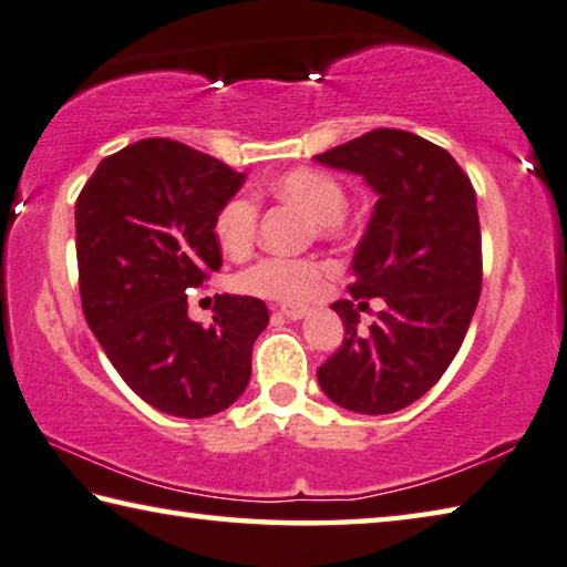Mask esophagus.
I'll return each instance as SVG.
<instances>
[{"label": "esophagus", "instance_id": "obj_1", "mask_svg": "<svg viewBox=\"0 0 567 567\" xmlns=\"http://www.w3.org/2000/svg\"><path fill=\"white\" fill-rule=\"evenodd\" d=\"M281 316H286L288 320H301V318H306V308H298V306H281V311H279Z\"/></svg>", "mask_w": 567, "mask_h": 567}]
</instances>
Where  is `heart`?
<instances>
[{
  "mask_svg": "<svg viewBox=\"0 0 567 567\" xmlns=\"http://www.w3.org/2000/svg\"><path fill=\"white\" fill-rule=\"evenodd\" d=\"M274 199L286 202L316 221V229L323 237H336L343 229V215L348 209V189L336 175L318 167H296L269 179L264 185ZM259 224V207L247 195H234L219 207L215 217V237L219 247L239 256L247 251ZM326 269L313 259H284V256H266L247 271L237 276V288L271 301L306 303L320 291Z\"/></svg>",
  "mask_w": 567,
  "mask_h": 567,
  "instance_id": "obj_1",
  "label": "heart"
}]
</instances>
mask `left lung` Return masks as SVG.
<instances>
[{"mask_svg":"<svg viewBox=\"0 0 567 567\" xmlns=\"http://www.w3.org/2000/svg\"><path fill=\"white\" fill-rule=\"evenodd\" d=\"M316 163L360 175L375 192L352 256V298H382L368 333L352 301H336L346 338L318 368L343 410L390 414L430 392L464 343L482 293L476 192L456 159L424 137L380 127Z\"/></svg>","mask_w":567,"mask_h":567,"instance_id":"obj_1","label":"left lung"}]
</instances>
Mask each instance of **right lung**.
Returning <instances> with one entry per match:
<instances>
[{"instance_id":"1","label":"right lung","mask_w":567,"mask_h":567,"mask_svg":"<svg viewBox=\"0 0 567 567\" xmlns=\"http://www.w3.org/2000/svg\"><path fill=\"white\" fill-rule=\"evenodd\" d=\"M247 175L165 137L101 159L76 199L85 323L127 388L155 410L202 420L239 400L251 348L269 326L264 301L217 296L212 326L187 293L219 271V207Z\"/></svg>"}]
</instances>
